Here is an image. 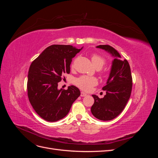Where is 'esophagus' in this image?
I'll return each instance as SVG.
<instances>
[{
    "mask_svg": "<svg viewBox=\"0 0 158 158\" xmlns=\"http://www.w3.org/2000/svg\"><path fill=\"white\" fill-rule=\"evenodd\" d=\"M86 95H87L86 94L84 93V92H81V93H80V96L81 97H84V96H86Z\"/></svg>",
    "mask_w": 158,
    "mask_h": 158,
    "instance_id": "1",
    "label": "esophagus"
}]
</instances>
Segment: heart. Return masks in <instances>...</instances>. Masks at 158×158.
Here are the masks:
<instances>
[{
  "instance_id": "heart-1",
  "label": "heart",
  "mask_w": 158,
  "mask_h": 158,
  "mask_svg": "<svg viewBox=\"0 0 158 158\" xmlns=\"http://www.w3.org/2000/svg\"><path fill=\"white\" fill-rule=\"evenodd\" d=\"M91 59L93 64L97 69H101L106 64V59L103 56L97 53H93L91 56ZM74 83L81 89L88 92L98 84V80L93 76L83 75L75 78Z\"/></svg>"
}]
</instances>
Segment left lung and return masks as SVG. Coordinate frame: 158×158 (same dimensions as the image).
<instances>
[{
  "instance_id": "8db88e82",
  "label": "left lung",
  "mask_w": 158,
  "mask_h": 158,
  "mask_svg": "<svg viewBox=\"0 0 158 158\" xmlns=\"http://www.w3.org/2000/svg\"><path fill=\"white\" fill-rule=\"evenodd\" d=\"M98 48L106 50L114 57L107 85L102 88L106 92L103 98L92 95L94 103L91 107L93 115L101 121H110L117 117L131 97L132 78L131 67L127 60H121V55L113 47L100 45Z\"/></svg>"
}]
</instances>
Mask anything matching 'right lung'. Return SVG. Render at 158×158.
Masks as SVG:
<instances>
[{"instance_id": "1", "label": "right lung", "mask_w": 158, "mask_h": 158, "mask_svg": "<svg viewBox=\"0 0 158 158\" xmlns=\"http://www.w3.org/2000/svg\"><path fill=\"white\" fill-rule=\"evenodd\" d=\"M81 49L69 45H52L30 65L27 83L28 99L35 111L47 121L64 118L80 96V90L74 85L67 89L57 87L63 74L70 73L72 59Z\"/></svg>"}]
</instances>
